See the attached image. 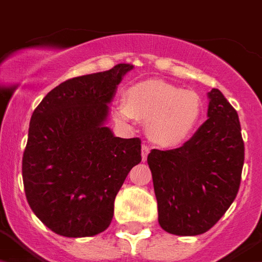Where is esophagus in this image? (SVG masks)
Returning <instances> with one entry per match:
<instances>
[{
  "label": "esophagus",
  "mask_w": 262,
  "mask_h": 262,
  "mask_svg": "<svg viewBox=\"0 0 262 262\" xmlns=\"http://www.w3.org/2000/svg\"><path fill=\"white\" fill-rule=\"evenodd\" d=\"M150 148L148 145H145V144H142V161H146V157H148V153H149Z\"/></svg>",
  "instance_id": "34e87169"
}]
</instances>
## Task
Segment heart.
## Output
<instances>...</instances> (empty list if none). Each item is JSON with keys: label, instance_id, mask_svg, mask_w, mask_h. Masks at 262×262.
I'll list each match as a JSON object with an SVG mask.
<instances>
[{"label": "heart", "instance_id": "obj_1", "mask_svg": "<svg viewBox=\"0 0 262 262\" xmlns=\"http://www.w3.org/2000/svg\"><path fill=\"white\" fill-rule=\"evenodd\" d=\"M202 114L203 101L198 93L157 79L132 86L127 101L121 99L114 107V117L121 122L148 121L149 137L163 145H176L190 137Z\"/></svg>", "mask_w": 262, "mask_h": 262}]
</instances>
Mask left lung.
I'll return each instance as SVG.
<instances>
[{
  "instance_id": "8db88e82",
  "label": "left lung",
  "mask_w": 262,
  "mask_h": 262,
  "mask_svg": "<svg viewBox=\"0 0 262 262\" xmlns=\"http://www.w3.org/2000/svg\"><path fill=\"white\" fill-rule=\"evenodd\" d=\"M207 121L180 148L152 149L159 223L175 235L210 230L237 196L245 148L234 107L218 89L207 93Z\"/></svg>"
}]
</instances>
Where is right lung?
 I'll use <instances>...</instances> for the list:
<instances>
[{"label": "right lung", "instance_id": "right-lung-1", "mask_svg": "<svg viewBox=\"0 0 262 262\" xmlns=\"http://www.w3.org/2000/svg\"><path fill=\"white\" fill-rule=\"evenodd\" d=\"M130 64L66 80L31 117L23 157L25 195L35 215L63 237H93L109 227L114 199L141 161L140 138L116 137L109 105Z\"/></svg>", "mask_w": 262, "mask_h": 262}]
</instances>
